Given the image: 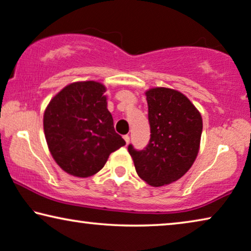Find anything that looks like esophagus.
<instances>
[{"mask_svg":"<svg viewBox=\"0 0 251 251\" xmlns=\"http://www.w3.org/2000/svg\"><path fill=\"white\" fill-rule=\"evenodd\" d=\"M124 140H125V142H126V144L129 143V136H128V135H125V136H124Z\"/></svg>","mask_w":251,"mask_h":251,"instance_id":"obj_1","label":"esophagus"}]
</instances>
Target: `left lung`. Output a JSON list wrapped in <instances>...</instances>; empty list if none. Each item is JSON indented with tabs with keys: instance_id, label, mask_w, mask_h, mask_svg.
Returning a JSON list of instances; mask_svg holds the SVG:
<instances>
[{
	"instance_id": "left-lung-1",
	"label": "left lung",
	"mask_w": 251,
	"mask_h": 251,
	"mask_svg": "<svg viewBox=\"0 0 251 251\" xmlns=\"http://www.w3.org/2000/svg\"><path fill=\"white\" fill-rule=\"evenodd\" d=\"M151 137L145 150L128 145L138 177L153 187L180 179L197 158L203 119L185 95L170 88L145 91Z\"/></svg>"
}]
</instances>
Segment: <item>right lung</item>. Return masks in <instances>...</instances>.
Masks as SVG:
<instances>
[{
  "label": "right lung",
  "instance_id": "obj_1",
  "mask_svg": "<svg viewBox=\"0 0 251 251\" xmlns=\"http://www.w3.org/2000/svg\"><path fill=\"white\" fill-rule=\"evenodd\" d=\"M106 91L97 81L73 82L55 95L45 109L48 150L55 162L74 177L96 175L110 153L126 144L115 132Z\"/></svg>",
  "mask_w": 251,
  "mask_h": 251
}]
</instances>
